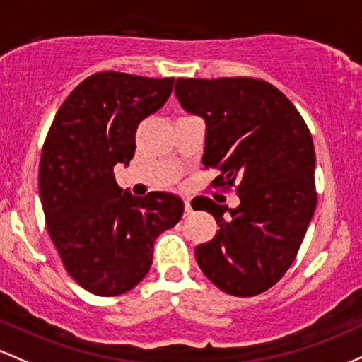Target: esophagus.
<instances>
[{
  "label": "esophagus",
  "mask_w": 362,
  "mask_h": 362,
  "mask_svg": "<svg viewBox=\"0 0 362 362\" xmlns=\"http://www.w3.org/2000/svg\"><path fill=\"white\" fill-rule=\"evenodd\" d=\"M189 214H192V203H189V200H185V215Z\"/></svg>",
  "instance_id": "esophagus-1"
}]
</instances>
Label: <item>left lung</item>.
<instances>
[{"label":"left lung","mask_w":362,"mask_h":362,"mask_svg":"<svg viewBox=\"0 0 362 362\" xmlns=\"http://www.w3.org/2000/svg\"><path fill=\"white\" fill-rule=\"evenodd\" d=\"M174 92L186 111L205 119L202 164L221 173L212 186L234 188L241 200L229 209L200 197L193 206L212 214L218 226L214 238L194 250L198 265L227 294H262L294 263L315 214L310 128L294 104L265 80L177 78Z\"/></svg>","instance_id":"obj_1"}]
</instances>
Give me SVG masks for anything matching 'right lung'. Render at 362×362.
I'll use <instances>...</instances> for the list:
<instances>
[{
	"label": "right lung",
	"mask_w": 362,
	"mask_h": 362,
	"mask_svg": "<svg viewBox=\"0 0 362 362\" xmlns=\"http://www.w3.org/2000/svg\"><path fill=\"white\" fill-rule=\"evenodd\" d=\"M174 78L100 71L85 78L56 112L42 145L39 192L47 234L64 270L103 298L124 294L147 275L157 235L180 222L181 198L135 197L115 180L135 156L138 124L157 112Z\"/></svg>",
	"instance_id": "obj_1"
}]
</instances>
